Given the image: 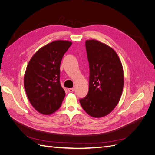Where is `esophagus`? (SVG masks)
<instances>
[{
    "instance_id": "1",
    "label": "esophagus",
    "mask_w": 155,
    "mask_h": 155,
    "mask_svg": "<svg viewBox=\"0 0 155 155\" xmlns=\"http://www.w3.org/2000/svg\"><path fill=\"white\" fill-rule=\"evenodd\" d=\"M68 92H72L74 91V88H70L68 89Z\"/></svg>"
}]
</instances>
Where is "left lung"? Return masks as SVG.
<instances>
[{
	"label": "left lung",
	"mask_w": 155,
	"mask_h": 155,
	"mask_svg": "<svg viewBox=\"0 0 155 155\" xmlns=\"http://www.w3.org/2000/svg\"><path fill=\"white\" fill-rule=\"evenodd\" d=\"M89 64V88L79 100L88 114L100 118L109 114L118 104L124 87L122 64L116 51L96 40L85 42Z\"/></svg>",
	"instance_id": "obj_1"
}]
</instances>
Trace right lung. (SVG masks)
Here are the masks:
<instances>
[{
  "label": "right lung",
  "mask_w": 155,
  "mask_h": 155,
  "mask_svg": "<svg viewBox=\"0 0 155 155\" xmlns=\"http://www.w3.org/2000/svg\"><path fill=\"white\" fill-rule=\"evenodd\" d=\"M71 45L67 41L51 42L37 51L28 64L24 79L26 93L41 114H52L62 104L65 92L60 83V64Z\"/></svg>",
  "instance_id": "right-lung-1"
}]
</instances>
